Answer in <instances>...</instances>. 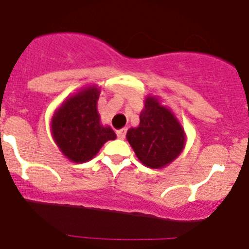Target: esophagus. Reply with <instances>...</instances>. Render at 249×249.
<instances>
[{
	"mask_svg": "<svg viewBox=\"0 0 249 249\" xmlns=\"http://www.w3.org/2000/svg\"><path fill=\"white\" fill-rule=\"evenodd\" d=\"M126 135H127V129L122 128L120 129V131H117V137L120 138V140H124V138H126Z\"/></svg>",
	"mask_w": 249,
	"mask_h": 249,
	"instance_id": "34e87169",
	"label": "esophagus"
}]
</instances>
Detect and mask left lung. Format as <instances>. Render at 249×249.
Returning a JSON list of instances; mask_svg holds the SVG:
<instances>
[{"mask_svg": "<svg viewBox=\"0 0 249 249\" xmlns=\"http://www.w3.org/2000/svg\"><path fill=\"white\" fill-rule=\"evenodd\" d=\"M127 140L144 166L160 168L182 152L184 131L172 112L155 97H147L140 114V126L127 132Z\"/></svg>", "mask_w": 249, "mask_h": 249, "instance_id": "1", "label": "left lung"}]
</instances>
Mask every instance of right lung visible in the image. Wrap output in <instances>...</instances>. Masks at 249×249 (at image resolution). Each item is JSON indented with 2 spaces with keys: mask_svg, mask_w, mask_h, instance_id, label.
I'll use <instances>...</instances> for the list:
<instances>
[{
  "mask_svg": "<svg viewBox=\"0 0 249 249\" xmlns=\"http://www.w3.org/2000/svg\"><path fill=\"white\" fill-rule=\"evenodd\" d=\"M100 89L89 87L68 98L52 120L57 146L73 162H87L116 133L100 123L97 100Z\"/></svg>",
  "mask_w": 249,
  "mask_h": 249,
  "instance_id": "right-lung-1",
  "label": "right lung"
}]
</instances>
